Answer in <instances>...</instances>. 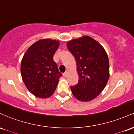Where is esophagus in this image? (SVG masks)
<instances>
[{
	"instance_id": "34e87169",
	"label": "esophagus",
	"mask_w": 134,
	"mask_h": 134,
	"mask_svg": "<svg viewBox=\"0 0 134 134\" xmlns=\"http://www.w3.org/2000/svg\"><path fill=\"white\" fill-rule=\"evenodd\" d=\"M67 74H68L67 73V72H65V73L63 74V76H64V77H67Z\"/></svg>"
}]
</instances>
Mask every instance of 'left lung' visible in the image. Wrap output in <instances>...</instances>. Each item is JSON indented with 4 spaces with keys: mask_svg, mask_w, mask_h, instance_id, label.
<instances>
[{
    "mask_svg": "<svg viewBox=\"0 0 134 134\" xmlns=\"http://www.w3.org/2000/svg\"><path fill=\"white\" fill-rule=\"evenodd\" d=\"M67 47L76 61L79 81L70 86L74 96L81 101H90L104 90L110 77L108 55L104 48L90 36L72 40Z\"/></svg>",
    "mask_w": 134,
    "mask_h": 134,
    "instance_id": "left-lung-1",
    "label": "left lung"
}]
</instances>
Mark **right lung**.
Segmentation results:
<instances>
[{"instance_id": "1", "label": "right lung", "mask_w": 134, "mask_h": 134, "mask_svg": "<svg viewBox=\"0 0 134 134\" xmlns=\"http://www.w3.org/2000/svg\"><path fill=\"white\" fill-rule=\"evenodd\" d=\"M59 41L43 39L29 47L21 64L23 81L31 93L40 98H47L56 90L59 78L53 57L59 47Z\"/></svg>"}]
</instances>
